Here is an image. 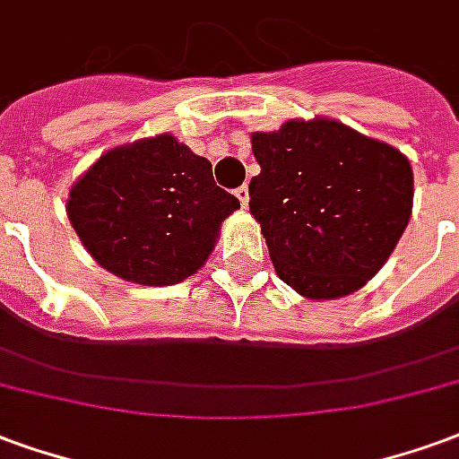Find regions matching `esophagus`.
Returning a JSON list of instances; mask_svg holds the SVG:
<instances>
[{"label": "esophagus", "instance_id": "esophagus-1", "mask_svg": "<svg viewBox=\"0 0 459 459\" xmlns=\"http://www.w3.org/2000/svg\"><path fill=\"white\" fill-rule=\"evenodd\" d=\"M234 195L239 197V205H242L244 210H247V205H249V188H247V186H242V188L234 190Z\"/></svg>", "mask_w": 459, "mask_h": 459}]
</instances>
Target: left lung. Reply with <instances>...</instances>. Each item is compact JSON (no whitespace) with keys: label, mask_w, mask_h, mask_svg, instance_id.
I'll return each mask as SVG.
<instances>
[{"label":"left lung","mask_w":459,"mask_h":459,"mask_svg":"<svg viewBox=\"0 0 459 459\" xmlns=\"http://www.w3.org/2000/svg\"><path fill=\"white\" fill-rule=\"evenodd\" d=\"M252 152L262 173L249 183V212L279 279L310 300L367 286L411 220V160L327 117L254 132Z\"/></svg>","instance_id":"left-lung-1"}]
</instances>
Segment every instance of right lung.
Segmentation results:
<instances>
[{
	"label": "right lung",
	"instance_id": "1",
	"mask_svg": "<svg viewBox=\"0 0 459 459\" xmlns=\"http://www.w3.org/2000/svg\"><path fill=\"white\" fill-rule=\"evenodd\" d=\"M239 200L210 160L173 134L105 152L70 186L65 212L102 269L139 286H173L203 269Z\"/></svg>",
	"mask_w": 459,
	"mask_h": 459
}]
</instances>
